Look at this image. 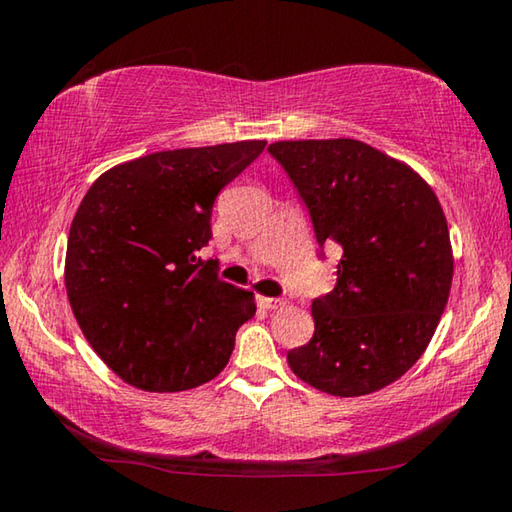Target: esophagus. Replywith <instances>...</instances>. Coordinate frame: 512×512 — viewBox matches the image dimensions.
<instances>
[{
	"mask_svg": "<svg viewBox=\"0 0 512 512\" xmlns=\"http://www.w3.org/2000/svg\"><path fill=\"white\" fill-rule=\"evenodd\" d=\"M257 305L262 309H277L282 307V300L280 298H266V296H259L257 298Z\"/></svg>",
	"mask_w": 512,
	"mask_h": 512,
	"instance_id": "obj_1",
	"label": "esophagus"
}]
</instances>
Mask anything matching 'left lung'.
Here are the masks:
<instances>
[{
  "instance_id": "8db88e82",
  "label": "left lung",
  "mask_w": 512,
  "mask_h": 512,
  "mask_svg": "<svg viewBox=\"0 0 512 512\" xmlns=\"http://www.w3.org/2000/svg\"><path fill=\"white\" fill-rule=\"evenodd\" d=\"M268 153L320 250H343L334 289L311 302L314 336L289 350V366L329 395L375 393L422 357L445 311L454 259L443 207L411 167L359 140L275 142Z\"/></svg>"
}]
</instances>
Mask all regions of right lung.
<instances>
[{
  "mask_svg": "<svg viewBox=\"0 0 512 512\" xmlns=\"http://www.w3.org/2000/svg\"><path fill=\"white\" fill-rule=\"evenodd\" d=\"M264 146L151 153L112 167L83 196L67 239V298L92 350L126 384L189 391L228 363L255 298L198 250L212 239L216 196Z\"/></svg>",
  "mask_w": 512,
  "mask_h": 512,
  "instance_id": "1",
  "label": "right lung"
}]
</instances>
